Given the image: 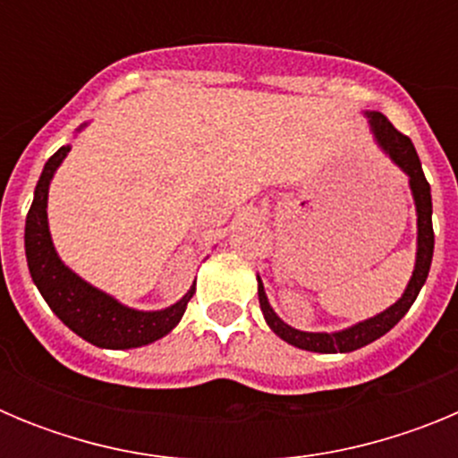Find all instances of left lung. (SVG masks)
<instances>
[{
	"instance_id": "8db88e82",
	"label": "left lung",
	"mask_w": 458,
	"mask_h": 458,
	"mask_svg": "<svg viewBox=\"0 0 458 458\" xmlns=\"http://www.w3.org/2000/svg\"><path fill=\"white\" fill-rule=\"evenodd\" d=\"M367 119H369L371 132H374L378 147L392 157V163L402 169L403 174H408V185H411L412 199H415V210H418V254H415V270H412V277L408 282L406 291L399 301L392 307H387L386 311H380L376 317L367 318V321H360L355 326L346 327V330H339V333H302V330H295L289 323H284L282 318L275 314V310L270 307L268 298H266L264 284H261V277L259 279V305L264 311L266 323L270 326L277 337L284 339L291 346H298L302 351H314V353H351V351H358L367 344L376 342L378 337H383L386 333H390L396 323L406 317V311L411 310V305L418 298L420 289L427 282L428 268H431V259H434V225H431V185L424 179L422 163H420L418 151L412 147V141L408 140L403 132H399L394 125L387 121L386 114L380 112H367Z\"/></svg>"
}]
</instances>
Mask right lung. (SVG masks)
Listing matches in <instances>:
<instances>
[{
  "instance_id": "obj_1",
  "label": "right lung",
  "mask_w": 458,
  "mask_h": 458,
  "mask_svg": "<svg viewBox=\"0 0 458 458\" xmlns=\"http://www.w3.org/2000/svg\"><path fill=\"white\" fill-rule=\"evenodd\" d=\"M71 147H62L43 167L34 190V201L24 225V252L31 279L38 286L50 310L72 333L100 349H137L165 337L179 326L194 284L172 307L157 311H140L121 305L112 295L84 282L64 264L52 245L47 226V190L56 167L64 163Z\"/></svg>"
}]
</instances>
